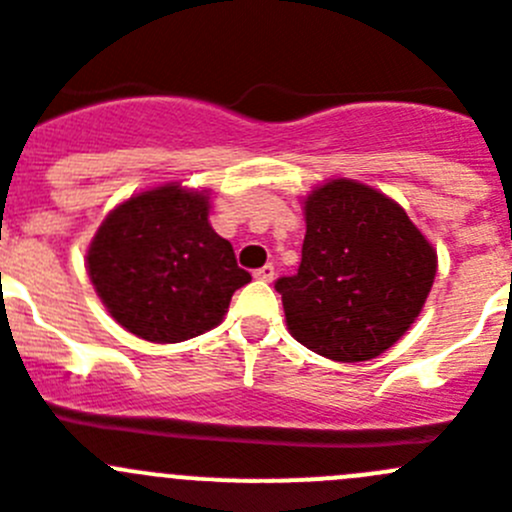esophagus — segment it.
Instances as JSON below:
<instances>
[{
    "mask_svg": "<svg viewBox=\"0 0 512 512\" xmlns=\"http://www.w3.org/2000/svg\"><path fill=\"white\" fill-rule=\"evenodd\" d=\"M253 276H256V279H261V281H271V279H274V266H271V264L261 266V269L253 271Z\"/></svg>",
    "mask_w": 512,
    "mask_h": 512,
    "instance_id": "esophagus-1",
    "label": "esophagus"
}]
</instances>
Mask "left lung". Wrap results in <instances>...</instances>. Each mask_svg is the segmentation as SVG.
Masks as SVG:
<instances>
[{"instance_id": "left-lung-1", "label": "left lung", "mask_w": 512, "mask_h": 512, "mask_svg": "<svg viewBox=\"0 0 512 512\" xmlns=\"http://www.w3.org/2000/svg\"><path fill=\"white\" fill-rule=\"evenodd\" d=\"M302 264L281 276L287 327L337 363L378 358L414 325L437 276V251L383 192L330 180L304 200Z\"/></svg>"}]
</instances>
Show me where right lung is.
I'll use <instances>...</instances> for the list:
<instances>
[{
    "instance_id": "1",
    "label": "right lung",
    "mask_w": 512,
    "mask_h": 512,
    "mask_svg": "<svg viewBox=\"0 0 512 512\" xmlns=\"http://www.w3.org/2000/svg\"><path fill=\"white\" fill-rule=\"evenodd\" d=\"M210 195L167 182L116 205L88 246V276L116 322L149 342L220 325L251 274L208 220Z\"/></svg>"
}]
</instances>
